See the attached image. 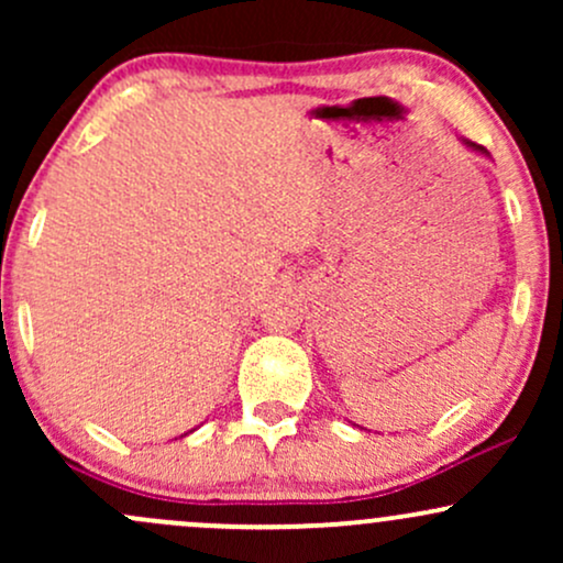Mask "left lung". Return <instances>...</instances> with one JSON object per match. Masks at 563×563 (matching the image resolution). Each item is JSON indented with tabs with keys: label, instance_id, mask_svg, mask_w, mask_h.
Segmentation results:
<instances>
[{
	"label": "left lung",
	"instance_id": "left-lung-1",
	"mask_svg": "<svg viewBox=\"0 0 563 563\" xmlns=\"http://www.w3.org/2000/svg\"><path fill=\"white\" fill-rule=\"evenodd\" d=\"M466 145H468V147H474V151H482V153H487V151H484L482 145H476V142H466Z\"/></svg>",
	"mask_w": 563,
	"mask_h": 563
}]
</instances>
